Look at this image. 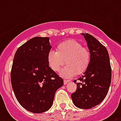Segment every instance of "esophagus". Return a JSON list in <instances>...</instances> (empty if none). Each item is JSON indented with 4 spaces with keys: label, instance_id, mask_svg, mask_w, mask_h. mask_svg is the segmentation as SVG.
I'll return each mask as SVG.
<instances>
[{
    "label": "esophagus",
    "instance_id": "1",
    "mask_svg": "<svg viewBox=\"0 0 121 121\" xmlns=\"http://www.w3.org/2000/svg\"><path fill=\"white\" fill-rule=\"evenodd\" d=\"M70 82V80H64V81H63V83H64V85H66V83L68 82Z\"/></svg>",
    "mask_w": 121,
    "mask_h": 121
}]
</instances>
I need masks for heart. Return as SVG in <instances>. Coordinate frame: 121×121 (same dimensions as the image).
<instances>
[{"label": "heart", "instance_id": "heart-1", "mask_svg": "<svg viewBox=\"0 0 121 121\" xmlns=\"http://www.w3.org/2000/svg\"><path fill=\"white\" fill-rule=\"evenodd\" d=\"M90 58L89 50L75 40L63 42L58 46L57 51H49L48 55V65L55 72L60 70L65 61L66 66L60 72L64 78L83 73L89 66Z\"/></svg>", "mask_w": 121, "mask_h": 121}]
</instances>
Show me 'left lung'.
<instances>
[{
  "mask_svg": "<svg viewBox=\"0 0 121 121\" xmlns=\"http://www.w3.org/2000/svg\"><path fill=\"white\" fill-rule=\"evenodd\" d=\"M82 35L90 53V63L83 75L78 79L80 82L77 83V90L71 97L76 107L88 109L99 105L107 95L111 82V67L106 48L92 35Z\"/></svg>",
  "mask_w": 121,
  "mask_h": 121,
  "instance_id": "left-lung-1",
  "label": "left lung"
}]
</instances>
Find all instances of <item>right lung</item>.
Instances as JSON below:
<instances>
[{
  "instance_id": "right-lung-1",
  "label": "right lung",
  "mask_w": 121,
  "mask_h": 121,
  "mask_svg": "<svg viewBox=\"0 0 121 121\" xmlns=\"http://www.w3.org/2000/svg\"><path fill=\"white\" fill-rule=\"evenodd\" d=\"M48 37H35L20 46L14 55L10 78L19 103L27 111L42 113L51 107L55 92L63 80L51 70L48 55Z\"/></svg>"
}]
</instances>
